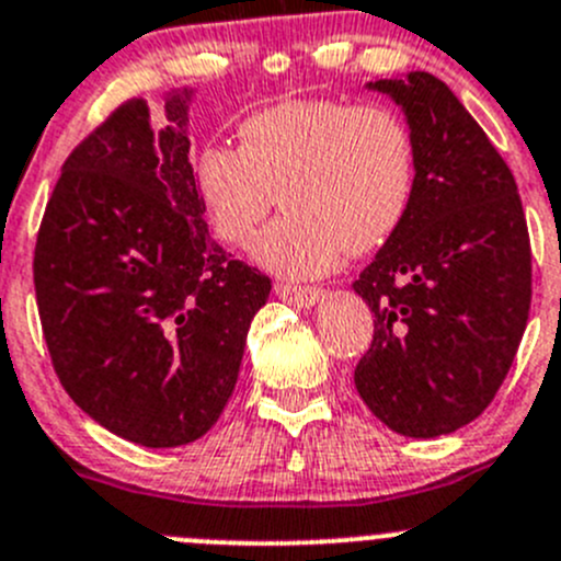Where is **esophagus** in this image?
Segmentation results:
<instances>
[{"mask_svg": "<svg viewBox=\"0 0 561 561\" xmlns=\"http://www.w3.org/2000/svg\"><path fill=\"white\" fill-rule=\"evenodd\" d=\"M274 293H276V298H282L285 305H293V307H312L318 298L323 296L321 287L290 285V282H276Z\"/></svg>", "mask_w": 561, "mask_h": 561, "instance_id": "1", "label": "esophagus"}]
</instances>
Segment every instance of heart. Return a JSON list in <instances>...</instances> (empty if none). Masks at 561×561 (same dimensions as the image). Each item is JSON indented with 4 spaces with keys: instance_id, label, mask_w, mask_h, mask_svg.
Returning <instances> with one entry per match:
<instances>
[{
    "instance_id": "obj_1",
    "label": "heart",
    "mask_w": 561,
    "mask_h": 561,
    "mask_svg": "<svg viewBox=\"0 0 561 561\" xmlns=\"http://www.w3.org/2000/svg\"><path fill=\"white\" fill-rule=\"evenodd\" d=\"M240 146L209 140L193 182L218 240L245 249L282 198L287 207L254 245L285 279H312L368 254L404 227L417 193V144L390 104L290 99L249 115Z\"/></svg>"
}]
</instances>
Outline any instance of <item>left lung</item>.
Instances as JSON below:
<instances>
[{
    "mask_svg": "<svg viewBox=\"0 0 561 561\" xmlns=\"http://www.w3.org/2000/svg\"><path fill=\"white\" fill-rule=\"evenodd\" d=\"M370 88L404 107L417 193L354 282L374 312L354 385L392 432L439 437L479 417L510 374L531 307V243L510 165L446 82L412 71Z\"/></svg>",
    "mask_w": 561,
    "mask_h": 561,
    "instance_id": "1",
    "label": "left lung"
}]
</instances>
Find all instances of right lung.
I'll list each match as a JSON object with an SVG mask.
<instances>
[{
	"instance_id": "right-lung-1",
	"label": "right lung",
	"mask_w": 561,
	"mask_h": 561,
	"mask_svg": "<svg viewBox=\"0 0 561 561\" xmlns=\"http://www.w3.org/2000/svg\"><path fill=\"white\" fill-rule=\"evenodd\" d=\"M187 88L157 129L144 99L75 146L46 204L33 279L62 390L107 432L187 446L221 417L271 279L209 238Z\"/></svg>"
}]
</instances>
